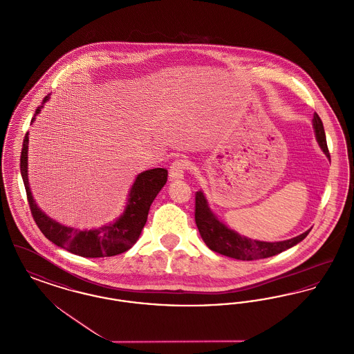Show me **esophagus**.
I'll return each instance as SVG.
<instances>
[{"label":"esophagus","instance_id":"1","mask_svg":"<svg viewBox=\"0 0 354 354\" xmlns=\"http://www.w3.org/2000/svg\"><path fill=\"white\" fill-rule=\"evenodd\" d=\"M187 160L185 159H176L169 166V179L171 180H182L185 178V171L187 169Z\"/></svg>","mask_w":354,"mask_h":354}]
</instances>
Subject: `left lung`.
<instances>
[{"label":"left lung","mask_w":354,"mask_h":354,"mask_svg":"<svg viewBox=\"0 0 354 354\" xmlns=\"http://www.w3.org/2000/svg\"><path fill=\"white\" fill-rule=\"evenodd\" d=\"M312 123H313L317 143L322 152L326 155V158L330 160L324 126L320 117L316 113L313 115ZM195 221H196L199 234L202 236L203 241L211 251L232 257L236 260H243V261L267 259L277 253L284 252L286 250L292 248L293 245L299 244L300 241H303L310 231L308 230L301 235L292 237L284 241H274V243L253 240L247 236L240 235L239 232H236L235 230H231L227 224H224L216 216V214L211 209L203 191H198L195 196Z\"/></svg>","instance_id":"left-lung-1"}]
</instances>
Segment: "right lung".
Here are the masks:
<instances>
[{"instance_id":"obj_1","label":"right lung","mask_w":354,"mask_h":354,"mask_svg":"<svg viewBox=\"0 0 354 354\" xmlns=\"http://www.w3.org/2000/svg\"><path fill=\"white\" fill-rule=\"evenodd\" d=\"M49 100L50 94L45 97L42 104L35 110L32 123ZM28 149L29 133H26L22 143L19 165L21 176L25 185L34 221L46 239L68 252L82 257L115 256L129 251L134 245L147 221L153 199L167 182V169H152L140 172L135 178L134 185L129 191V198L123 212L114 221L93 230H77L51 219L34 201L28 178Z\"/></svg>"}]
</instances>
